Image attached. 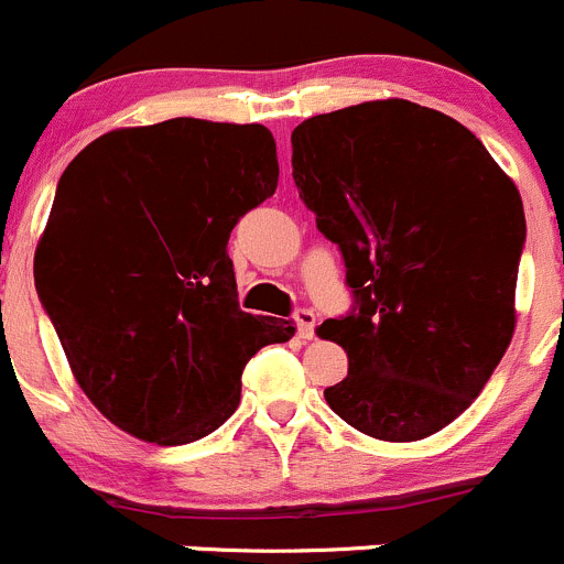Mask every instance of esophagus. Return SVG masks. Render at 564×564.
<instances>
[{"label": "esophagus", "mask_w": 564, "mask_h": 564, "mask_svg": "<svg viewBox=\"0 0 564 564\" xmlns=\"http://www.w3.org/2000/svg\"><path fill=\"white\" fill-rule=\"evenodd\" d=\"M295 332H299L301 339L315 337V312L312 310L295 312Z\"/></svg>", "instance_id": "1"}]
</instances>
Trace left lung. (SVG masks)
I'll return each mask as SVG.
<instances>
[{"mask_svg": "<svg viewBox=\"0 0 564 564\" xmlns=\"http://www.w3.org/2000/svg\"><path fill=\"white\" fill-rule=\"evenodd\" d=\"M290 142L299 197L356 295L317 328L348 354L323 398L365 436H433L482 392L516 332L521 194L469 128L403 98L310 117Z\"/></svg>", "mask_w": 564, "mask_h": 564, "instance_id": "1", "label": "left lung"}]
</instances>
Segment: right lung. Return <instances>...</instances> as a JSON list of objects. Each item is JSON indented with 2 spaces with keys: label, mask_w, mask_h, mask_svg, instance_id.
<instances>
[{
  "label": "right lung",
  "mask_w": 564,
  "mask_h": 564,
  "mask_svg": "<svg viewBox=\"0 0 564 564\" xmlns=\"http://www.w3.org/2000/svg\"><path fill=\"white\" fill-rule=\"evenodd\" d=\"M276 181L269 128L194 117L104 133L59 177L37 290L76 383L128 436H208L241 403L247 361L293 337V323L238 310L227 254Z\"/></svg>",
  "instance_id": "add662e5"
}]
</instances>
